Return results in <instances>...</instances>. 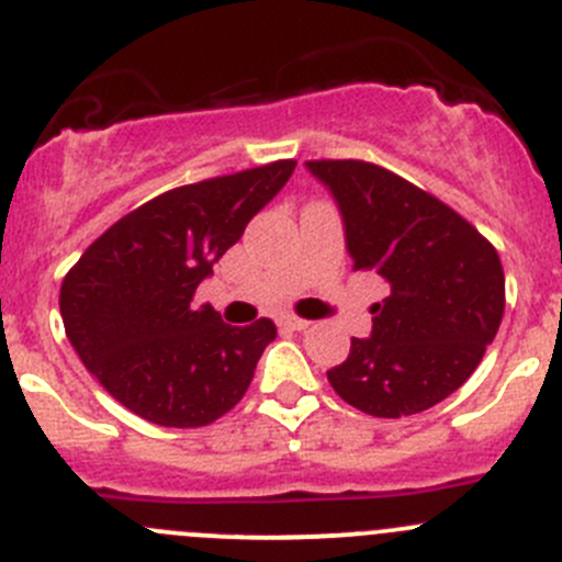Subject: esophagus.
Instances as JSON below:
<instances>
[{"instance_id":"obj_1","label":"esophagus","mask_w":562,"mask_h":562,"mask_svg":"<svg viewBox=\"0 0 562 562\" xmlns=\"http://www.w3.org/2000/svg\"><path fill=\"white\" fill-rule=\"evenodd\" d=\"M280 324L285 326V329H293V331H304L310 326V321L304 318H296V315H282Z\"/></svg>"}]
</instances>
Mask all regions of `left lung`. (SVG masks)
Listing matches in <instances>:
<instances>
[{"label":"left lung","mask_w":562,"mask_h":562,"mask_svg":"<svg viewBox=\"0 0 562 562\" xmlns=\"http://www.w3.org/2000/svg\"><path fill=\"white\" fill-rule=\"evenodd\" d=\"M329 189L353 271H373L390 296L370 307V337H351L326 370L337 395L373 417L426 412L481 364L505 310L499 255L464 216L368 161H307Z\"/></svg>","instance_id":"left-lung-1"}]
</instances>
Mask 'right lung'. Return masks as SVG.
<instances>
[{"mask_svg": "<svg viewBox=\"0 0 562 562\" xmlns=\"http://www.w3.org/2000/svg\"><path fill=\"white\" fill-rule=\"evenodd\" d=\"M293 167L274 161L159 194L114 222L68 271L65 335L128 412L165 428H200L241 401L277 326L222 324L192 296Z\"/></svg>", "mask_w": 562, "mask_h": 562, "instance_id": "obj_1", "label": "right lung"}]
</instances>
